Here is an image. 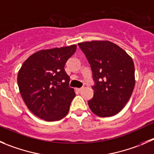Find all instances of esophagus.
<instances>
[{
	"label": "esophagus",
	"instance_id": "34e87169",
	"mask_svg": "<svg viewBox=\"0 0 154 154\" xmlns=\"http://www.w3.org/2000/svg\"><path fill=\"white\" fill-rule=\"evenodd\" d=\"M82 90H83V87H81V88H76L75 89L76 91H77V92H80Z\"/></svg>",
	"mask_w": 154,
	"mask_h": 154
}]
</instances>
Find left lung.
<instances>
[{
    "instance_id": "1",
    "label": "left lung",
    "mask_w": 154,
    "mask_h": 154,
    "mask_svg": "<svg viewBox=\"0 0 154 154\" xmlns=\"http://www.w3.org/2000/svg\"><path fill=\"white\" fill-rule=\"evenodd\" d=\"M93 74L91 111L100 117L119 113L130 99L135 85L134 64L125 51L109 41L78 43Z\"/></svg>"
}]
</instances>
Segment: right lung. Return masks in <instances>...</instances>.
Masks as SVG:
<instances>
[{
	"label": "right lung",
	"instance_id": "1",
	"mask_svg": "<svg viewBox=\"0 0 154 154\" xmlns=\"http://www.w3.org/2000/svg\"><path fill=\"white\" fill-rule=\"evenodd\" d=\"M77 45L41 50L27 58L20 69L17 84L29 109L48 122L60 120L68 113L75 97L64 70Z\"/></svg>",
	"mask_w": 154,
	"mask_h": 154
}]
</instances>
